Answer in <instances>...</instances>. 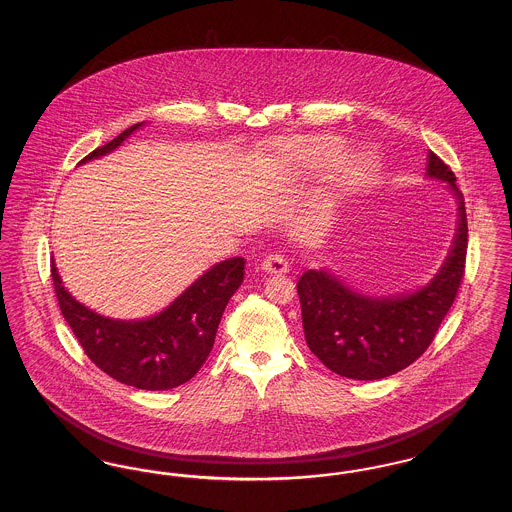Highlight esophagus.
<instances>
[{
  "instance_id": "34e87169",
  "label": "esophagus",
  "mask_w": 512,
  "mask_h": 512,
  "mask_svg": "<svg viewBox=\"0 0 512 512\" xmlns=\"http://www.w3.org/2000/svg\"><path fill=\"white\" fill-rule=\"evenodd\" d=\"M261 268H263L265 272H268V274H284V272L290 270V265H288V261H286L284 255H280V253H268V255H265L263 263H261Z\"/></svg>"
}]
</instances>
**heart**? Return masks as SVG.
Returning <instances> with one entry per match:
<instances>
[{"mask_svg": "<svg viewBox=\"0 0 512 512\" xmlns=\"http://www.w3.org/2000/svg\"><path fill=\"white\" fill-rule=\"evenodd\" d=\"M345 149V142L338 136H301L286 140L276 147V155L284 165L303 172L322 171L336 165ZM378 157L361 149L347 155L340 163V184L347 190H363L376 180Z\"/></svg>", "mask_w": 512, "mask_h": 512, "instance_id": "1", "label": "heart"}]
</instances>
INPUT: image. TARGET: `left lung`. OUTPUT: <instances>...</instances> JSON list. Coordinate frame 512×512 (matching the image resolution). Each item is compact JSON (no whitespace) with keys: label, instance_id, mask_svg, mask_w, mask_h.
Segmentation results:
<instances>
[{"label":"left lung","instance_id":"8db88e82","mask_svg":"<svg viewBox=\"0 0 512 512\" xmlns=\"http://www.w3.org/2000/svg\"><path fill=\"white\" fill-rule=\"evenodd\" d=\"M430 178L447 182L459 203V228L438 274L424 288L391 297L353 292L328 270H307L297 282L305 341L332 372L353 380H380L430 347L461 288L468 245L463 194L453 171L434 151Z\"/></svg>","mask_w":512,"mask_h":512}]
</instances>
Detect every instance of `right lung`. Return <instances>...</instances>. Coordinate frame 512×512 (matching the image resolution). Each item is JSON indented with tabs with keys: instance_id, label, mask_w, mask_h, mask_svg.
<instances>
[{
	"instance_id": "right-lung-1",
	"label": "right lung",
	"mask_w": 512,
	"mask_h": 512,
	"mask_svg": "<svg viewBox=\"0 0 512 512\" xmlns=\"http://www.w3.org/2000/svg\"><path fill=\"white\" fill-rule=\"evenodd\" d=\"M142 124L126 128L80 163L111 153ZM244 267L242 257L222 261L199 276L167 309L142 320L101 317L84 307L65 290L53 261L51 278L59 309L88 359L121 384L163 391L192 380L207 361L222 313L244 282Z\"/></svg>"
}]
</instances>
